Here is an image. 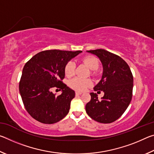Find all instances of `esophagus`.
I'll list each match as a JSON object with an SVG mask.
<instances>
[{
	"label": "esophagus",
	"instance_id": "obj_1",
	"mask_svg": "<svg viewBox=\"0 0 154 154\" xmlns=\"http://www.w3.org/2000/svg\"><path fill=\"white\" fill-rule=\"evenodd\" d=\"M82 94V92H75V94L76 95H81Z\"/></svg>",
	"mask_w": 154,
	"mask_h": 154
}]
</instances>
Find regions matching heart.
Returning a JSON list of instances; mask_svg holds the SVG:
<instances>
[{
	"mask_svg": "<svg viewBox=\"0 0 154 154\" xmlns=\"http://www.w3.org/2000/svg\"><path fill=\"white\" fill-rule=\"evenodd\" d=\"M82 61L86 66L92 71H94L98 68L99 62L98 60L94 56H86L83 58ZM75 64L73 61H69L67 62L64 67V73L67 77H72L75 74ZM69 86L79 92H82L92 85V82L89 79H82L79 77H75L69 81Z\"/></svg>",
	"mask_w": 154,
	"mask_h": 154,
	"instance_id": "heart-1",
	"label": "heart"
}]
</instances>
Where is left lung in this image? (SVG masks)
I'll return each mask as SVG.
<instances>
[{
	"mask_svg": "<svg viewBox=\"0 0 154 154\" xmlns=\"http://www.w3.org/2000/svg\"><path fill=\"white\" fill-rule=\"evenodd\" d=\"M98 57L103 65V75L94 88L97 93L103 91V97L98 98L91 92V100L85 111L91 118L103 124H109L120 118L130 105L132 96L133 76L128 65L120 57L103 49L87 51Z\"/></svg>",
	"mask_w": 154,
	"mask_h": 154,
	"instance_id": "left-lung-1",
	"label": "left lung"
}]
</instances>
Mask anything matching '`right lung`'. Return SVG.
Wrapping results in <instances>:
<instances>
[{
  "instance_id": "obj_1",
  "label": "right lung",
  "mask_w": 154,
  "mask_h": 154,
  "mask_svg": "<svg viewBox=\"0 0 154 154\" xmlns=\"http://www.w3.org/2000/svg\"><path fill=\"white\" fill-rule=\"evenodd\" d=\"M82 52L43 51L26 63L19 90L25 109L36 120L43 124H54L69 113L75 93L62 82L65 76L64 67ZM54 87L62 90L60 95L56 97L52 93Z\"/></svg>"
}]
</instances>
